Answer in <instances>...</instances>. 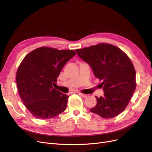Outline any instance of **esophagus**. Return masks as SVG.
Instances as JSON below:
<instances>
[{
	"instance_id": "obj_1",
	"label": "esophagus",
	"mask_w": 152,
	"mask_h": 152,
	"mask_svg": "<svg viewBox=\"0 0 152 152\" xmlns=\"http://www.w3.org/2000/svg\"><path fill=\"white\" fill-rule=\"evenodd\" d=\"M79 94L80 96H82V97L83 98H85L87 97V94H83V93H79Z\"/></svg>"
}]
</instances>
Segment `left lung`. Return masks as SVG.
Segmentation results:
<instances>
[{"label":"left lung","mask_w":152,"mask_h":152,"mask_svg":"<svg viewBox=\"0 0 152 152\" xmlns=\"http://www.w3.org/2000/svg\"><path fill=\"white\" fill-rule=\"evenodd\" d=\"M78 56L93 68L102 82L104 96L90 111L104 118L117 116L126 109L136 89V71L127 55L115 45L100 43L76 49Z\"/></svg>","instance_id":"1"}]
</instances>
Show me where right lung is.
Here are the masks:
<instances>
[{"mask_svg": "<svg viewBox=\"0 0 152 152\" xmlns=\"http://www.w3.org/2000/svg\"><path fill=\"white\" fill-rule=\"evenodd\" d=\"M76 54L70 49L41 47L23 58L16 72L18 93L32 115L49 119L65 111L69 96L53 87L63 67Z\"/></svg>", "mask_w": 152, "mask_h": 152, "instance_id": "obj_1", "label": "right lung"}]
</instances>
